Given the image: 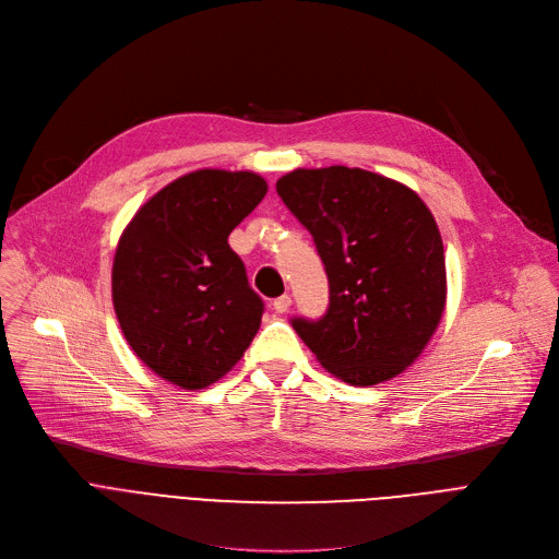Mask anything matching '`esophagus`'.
<instances>
[{"mask_svg": "<svg viewBox=\"0 0 559 559\" xmlns=\"http://www.w3.org/2000/svg\"><path fill=\"white\" fill-rule=\"evenodd\" d=\"M289 306H292V297H289V295H283V297L274 299V304H272V308H274L278 314L287 312V310H289Z\"/></svg>", "mask_w": 559, "mask_h": 559, "instance_id": "1", "label": "esophagus"}]
</instances>
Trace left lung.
Masks as SVG:
<instances>
[{
    "instance_id": "8db88e82",
    "label": "left lung",
    "mask_w": 559,
    "mask_h": 559,
    "mask_svg": "<svg viewBox=\"0 0 559 559\" xmlns=\"http://www.w3.org/2000/svg\"><path fill=\"white\" fill-rule=\"evenodd\" d=\"M276 192L324 262L326 314L292 326L326 371L369 388L413 365L447 306L444 245L415 190L360 167L295 169Z\"/></svg>"
}]
</instances>
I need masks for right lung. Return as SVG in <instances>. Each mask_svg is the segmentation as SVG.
<instances>
[{
	"instance_id": "1",
	"label": "right lung",
	"mask_w": 559,
	"mask_h": 559,
	"mask_svg": "<svg viewBox=\"0 0 559 559\" xmlns=\"http://www.w3.org/2000/svg\"><path fill=\"white\" fill-rule=\"evenodd\" d=\"M264 194L253 171L197 169L146 201L117 242V321L133 354L176 388L213 385L260 329L262 299L228 235Z\"/></svg>"
}]
</instances>
